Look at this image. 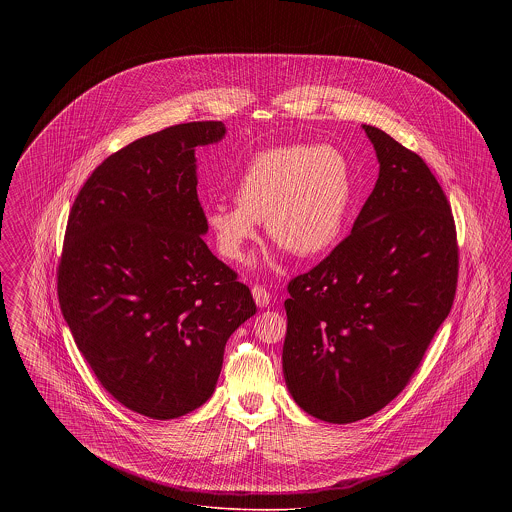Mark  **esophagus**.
Here are the masks:
<instances>
[{"instance_id": "34e87169", "label": "esophagus", "mask_w": 512, "mask_h": 512, "mask_svg": "<svg viewBox=\"0 0 512 512\" xmlns=\"http://www.w3.org/2000/svg\"><path fill=\"white\" fill-rule=\"evenodd\" d=\"M251 293H253V299H255L257 307L263 309V307H267L268 303H270V293L263 286H253Z\"/></svg>"}]
</instances>
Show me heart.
I'll return each instance as SVG.
<instances>
[{"label":"heart","instance_id":"obj_1","mask_svg":"<svg viewBox=\"0 0 512 512\" xmlns=\"http://www.w3.org/2000/svg\"><path fill=\"white\" fill-rule=\"evenodd\" d=\"M234 197L238 205L215 203L205 209V224L224 259H244L261 220L280 249L318 257L340 240L353 199V176L336 147H272L249 159Z\"/></svg>","mask_w":512,"mask_h":512}]
</instances>
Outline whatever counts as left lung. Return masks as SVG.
Here are the masks:
<instances>
[{
	"label": "left lung",
	"instance_id": "left-lung-1",
	"mask_svg": "<svg viewBox=\"0 0 512 512\" xmlns=\"http://www.w3.org/2000/svg\"><path fill=\"white\" fill-rule=\"evenodd\" d=\"M380 172L351 234L288 284L286 386L311 416L349 424L409 384L459 276L449 201L414 151L363 124Z\"/></svg>",
	"mask_w": 512,
	"mask_h": 512
}]
</instances>
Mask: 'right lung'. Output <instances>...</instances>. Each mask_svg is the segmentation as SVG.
<instances>
[{
    "instance_id": "right-lung-1",
    "label": "right lung",
    "mask_w": 512,
    "mask_h": 512,
    "mask_svg": "<svg viewBox=\"0 0 512 512\" xmlns=\"http://www.w3.org/2000/svg\"><path fill=\"white\" fill-rule=\"evenodd\" d=\"M220 121L186 122L109 155L74 199L57 268L74 341L121 405L155 420L215 391L224 345L257 307L201 236L195 147Z\"/></svg>"
}]
</instances>
